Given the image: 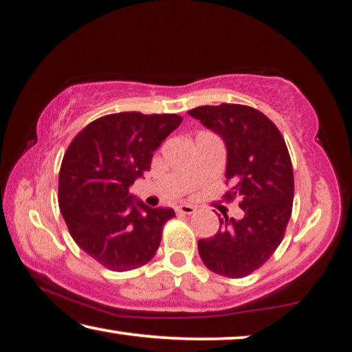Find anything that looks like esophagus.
<instances>
[{"label": "esophagus", "mask_w": 352, "mask_h": 352, "mask_svg": "<svg viewBox=\"0 0 352 352\" xmlns=\"http://www.w3.org/2000/svg\"><path fill=\"white\" fill-rule=\"evenodd\" d=\"M176 212L177 214H193L195 212V208L192 205H179L176 206Z\"/></svg>", "instance_id": "1"}]
</instances>
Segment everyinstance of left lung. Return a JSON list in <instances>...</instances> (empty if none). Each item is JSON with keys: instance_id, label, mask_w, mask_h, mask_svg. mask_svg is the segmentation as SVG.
<instances>
[{"instance_id": "obj_1", "label": "left lung", "mask_w": 352, "mask_h": 352, "mask_svg": "<svg viewBox=\"0 0 352 352\" xmlns=\"http://www.w3.org/2000/svg\"><path fill=\"white\" fill-rule=\"evenodd\" d=\"M188 114L222 136L227 146V201L239 200L244 216H223L216 235L198 241L211 272L244 278L273 256L286 233L294 203V170L281 131L256 108L222 103Z\"/></svg>"}]
</instances>
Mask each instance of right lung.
<instances>
[{
  "label": "right lung",
  "mask_w": 352,
  "mask_h": 352,
  "mask_svg": "<svg viewBox=\"0 0 352 352\" xmlns=\"http://www.w3.org/2000/svg\"><path fill=\"white\" fill-rule=\"evenodd\" d=\"M181 122L177 114H108L84 126L65 152L60 211L76 244L111 272L149 262L175 217L135 200L129 187L151 170L154 151Z\"/></svg>",
  "instance_id": "add662e5"
}]
</instances>
